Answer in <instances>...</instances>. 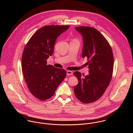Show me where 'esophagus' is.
<instances>
[{
	"label": "esophagus",
	"instance_id": "obj_1",
	"mask_svg": "<svg viewBox=\"0 0 133 133\" xmlns=\"http://www.w3.org/2000/svg\"><path fill=\"white\" fill-rule=\"evenodd\" d=\"M66 74L67 75L69 76V75H72L73 74V72L71 71H66Z\"/></svg>",
	"mask_w": 133,
	"mask_h": 133
}]
</instances>
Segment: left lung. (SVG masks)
<instances>
[{
    "mask_svg": "<svg viewBox=\"0 0 133 133\" xmlns=\"http://www.w3.org/2000/svg\"><path fill=\"white\" fill-rule=\"evenodd\" d=\"M75 29L83 37L82 56L88 60L89 74L82 76L79 72L74 73L78 80L74 92L81 102L90 103L98 100L109 86L113 74L114 57L109 43L97 30L89 26H78Z\"/></svg>",
    "mask_w": 133,
    "mask_h": 133,
    "instance_id": "1",
    "label": "left lung"
}]
</instances>
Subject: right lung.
<instances>
[{
    "label": "right lung",
    "instance_id": "obj_1",
    "mask_svg": "<svg viewBox=\"0 0 133 133\" xmlns=\"http://www.w3.org/2000/svg\"><path fill=\"white\" fill-rule=\"evenodd\" d=\"M69 25H46L40 28L26 43L22 55V71L31 94L40 100L50 98L66 77V71L47 65L57 37Z\"/></svg>",
    "mask_w": 133,
    "mask_h": 133
}]
</instances>
